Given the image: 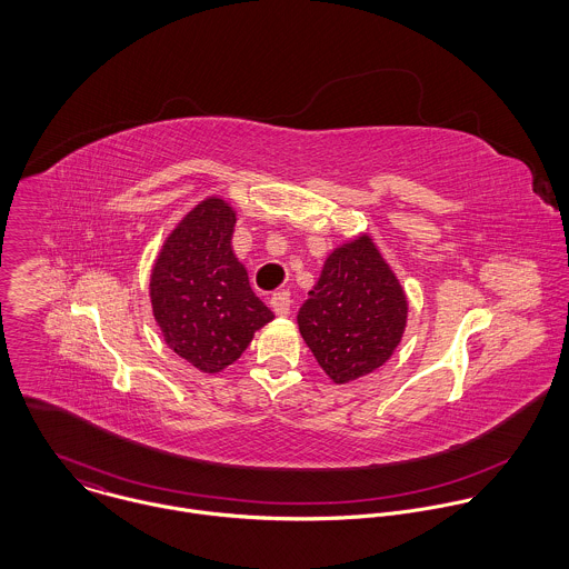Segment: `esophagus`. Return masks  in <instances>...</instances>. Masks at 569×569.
I'll return each instance as SVG.
<instances>
[{"label":"esophagus","instance_id":"obj_1","mask_svg":"<svg viewBox=\"0 0 569 569\" xmlns=\"http://www.w3.org/2000/svg\"><path fill=\"white\" fill-rule=\"evenodd\" d=\"M269 305H271V309H273L276 316L287 318L289 311H291V296H289V291H278V293H273V298H271Z\"/></svg>","mask_w":569,"mask_h":569}]
</instances>
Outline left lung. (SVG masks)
I'll use <instances>...</instances> for the list:
<instances>
[{
  "instance_id": "left-lung-1",
  "label": "left lung",
  "mask_w": 569,
  "mask_h": 569,
  "mask_svg": "<svg viewBox=\"0 0 569 569\" xmlns=\"http://www.w3.org/2000/svg\"><path fill=\"white\" fill-rule=\"evenodd\" d=\"M407 298L370 237L341 244L300 307L298 326L335 383H348L383 366L399 346Z\"/></svg>"
}]
</instances>
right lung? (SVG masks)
<instances>
[{"label": "right lung", "instance_id": "1", "mask_svg": "<svg viewBox=\"0 0 569 569\" xmlns=\"http://www.w3.org/2000/svg\"><path fill=\"white\" fill-rule=\"evenodd\" d=\"M234 223L223 199L201 201L166 239L151 273L166 343L201 372L234 363L253 332L273 320L232 251Z\"/></svg>", "mask_w": 569, "mask_h": 569}]
</instances>
